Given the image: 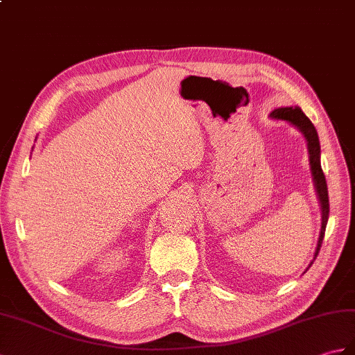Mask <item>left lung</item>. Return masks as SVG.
I'll return each mask as SVG.
<instances>
[{"mask_svg":"<svg viewBox=\"0 0 355 355\" xmlns=\"http://www.w3.org/2000/svg\"><path fill=\"white\" fill-rule=\"evenodd\" d=\"M269 116L272 119L286 121V122L292 123V125H295L296 128L301 131L304 137H306V140H307L313 183H315L316 193H318L319 202H320V211H322V227H320L319 241H318V246H316V251H315V257H313V261H315V259L318 257V254H319L320 245H322V241H324L327 222H328V216H329L328 189H327V181H325V175L322 172V168H320V145H319L318 131H316L315 125L311 123V121L300 109V107H278V109L272 110L269 113ZM313 261L310 263V266L313 265Z\"/></svg>","mask_w":355,"mask_h":355,"instance_id":"1","label":"left lung"}]
</instances>
